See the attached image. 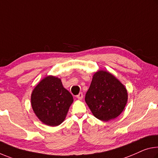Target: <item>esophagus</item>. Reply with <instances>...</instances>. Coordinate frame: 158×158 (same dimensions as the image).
I'll use <instances>...</instances> for the list:
<instances>
[{"instance_id":"obj_1","label":"esophagus","mask_w":158,"mask_h":158,"mask_svg":"<svg viewBox=\"0 0 158 158\" xmlns=\"http://www.w3.org/2000/svg\"><path fill=\"white\" fill-rule=\"evenodd\" d=\"M77 98L79 100H81L83 98V94H82V93H79V94L77 96Z\"/></svg>"}]
</instances>
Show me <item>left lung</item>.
Returning a JSON list of instances; mask_svg holds the SVG:
<instances>
[{"label": "left lung", "instance_id": "left-lung-1", "mask_svg": "<svg viewBox=\"0 0 158 158\" xmlns=\"http://www.w3.org/2000/svg\"><path fill=\"white\" fill-rule=\"evenodd\" d=\"M128 99L124 86L110 72H96L85 101L97 119L104 122L116 118L124 110Z\"/></svg>", "mask_w": 158, "mask_h": 158}]
</instances>
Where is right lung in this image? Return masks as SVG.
<instances>
[{
    "label": "right lung",
    "instance_id": "1",
    "mask_svg": "<svg viewBox=\"0 0 158 158\" xmlns=\"http://www.w3.org/2000/svg\"><path fill=\"white\" fill-rule=\"evenodd\" d=\"M73 101L60 79L53 76L42 79L31 96L34 113L44 124L51 127L58 126L64 121Z\"/></svg>",
    "mask_w": 158,
    "mask_h": 158
}]
</instances>
